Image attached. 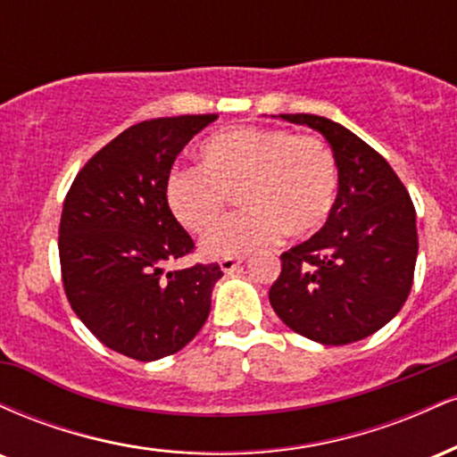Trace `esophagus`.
Returning <instances> with one entry per match:
<instances>
[{
	"mask_svg": "<svg viewBox=\"0 0 457 457\" xmlns=\"http://www.w3.org/2000/svg\"><path fill=\"white\" fill-rule=\"evenodd\" d=\"M240 264H243V260L240 258H223L221 262H219V266H221L223 272H234Z\"/></svg>",
	"mask_w": 457,
	"mask_h": 457,
	"instance_id": "1",
	"label": "esophagus"
}]
</instances>
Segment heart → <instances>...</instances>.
<instances>
[{
  "mask_svg": "<svg viewBox=\"0 0 457 457\" xmlns=\"http://www.w3.org/2000/svg\"><path fill=\"white\" fill-rule=\"evenodd\" d=\"M202 165L174 167L165 199L187 232L208 234L238 193L246 211L204 240L208 258H232L303 240L324 228L337 202V165L322 139L286 129L236 127L199 145Z\"/></svg>",
  "mask_w": 457,
  "mask_h": 457,
  "instance_id": "1",
  "label": "heart"
}]
</instances>
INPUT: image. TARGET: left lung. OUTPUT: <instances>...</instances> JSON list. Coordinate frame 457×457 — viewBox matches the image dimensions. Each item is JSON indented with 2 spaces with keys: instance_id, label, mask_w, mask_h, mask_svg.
<instances>
[{
  "instance_id": "left-lung-1",
  "label": "left lung",
  "mask_w": 457,
  "mask_h": 457,
  "mask_svg": "<svg viewBox=\"0 0 457 457\" xmlns=\"http://www.w3.org/2000/svg\"><path fill=\"white\" fill-rule=\"evenodd\" d=\"M279 118L328 141L339 188L324 228L281 253L270 305L313 342H359L395 318L411 295L419 251L412 199L389 162L342 124L312 113Z\"/></svg>"
}]
</instances>
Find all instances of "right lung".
<instances>
[{
	"label": "right lung",
	"instance_id": "right-lung-1",
	"mask_svg": "<svg viewBox=\"0 0 457 457\" xmlns=\"http://www.w3.org/2000/svg\"><path fill=\"white\" fill-rule=\"evenodd\" d=\"M219 115L135 124L83 165L66 193L60 264L72 312L98 342L135 361L182 350L211 313L221 269L162 270L195 249L165 199L182 148Z\"/></svg>",
	"mask_w": 457,
	"mask_h": 457
}]
</instances>
